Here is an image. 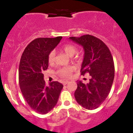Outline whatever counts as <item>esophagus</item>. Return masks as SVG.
I'll list each match as a JSON object with an SVG mask.
<instances>
[{
    "mask_svg": "<svg viewBox=\"0 0 133 133\" xmlns=\"http://www.w3.org/2000/svg\"><path fill=\"white\" fill-rule=\"evenodd\" d=\"M68 83H69V81H64V82L62 83H63V84H64V85H65V84H68Z\"/></svg>",
    "mask_w": 133,
    "mask_h": 133,
    "instance_id": "34e87169",
    "label": "esophagus"
}]
</instances>
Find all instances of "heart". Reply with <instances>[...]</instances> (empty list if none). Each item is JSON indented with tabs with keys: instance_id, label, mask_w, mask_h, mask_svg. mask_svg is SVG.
Masks as SVG:
<instances>
[{
	"instance_id": "b5f03b06",
	"label": "heart",
	"mask_w": 133,
	"mask_h": 133,
	"mask_svg": "<svg viewBox=\"0 0 133 133\" xmlns=\"http://www.w3.org/2000/svg\"><path fill=\"white\" fill-rule=\"evenodd\" d=\"M62 49H63V50L67 54L69 55L71 57L73 56L76 53L77 51L76 47L72 44H66L62 46ZM55 55H56V53H55V50H52L49 53V56H48V61H49V63H54L55 61ZM74 70V67L71 66V65L63 67V68H61L59 69V70L57 71V74H59L60 77L62 78H69L71 76V74H72Z\"/></svg>"
}]
</instances>
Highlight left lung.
I'll return each instance as SVG.
<instances>
[{
	"label": "left lung",
	"mask_w": 133,
	"mask_h": 133,
	"mask_svg": "<svg viewBox=\"0 0 133 133\" xmlns=\"http://www.w3.org/2000/svg\"><path fill=\"white\" fill-rule=\"evenodd\" d=\"M69 38L84 49L81 75L88 73L91 76L87 84L78 81L74 97L83 107L95 109L107 98L113 83L115 69L112 54L107 45L94 36L85 35Z\"/></svg>",
	"instance_id": "1"
}]
</instances>
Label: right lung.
Returning <instances> with one entry per match:
<instances>
[{
    "mask_svg": "<svg viewBox=\"0 0 133 133\" xmlns=\"http://www.w3.org/2000/svg\"><path fill=\"white\" fill-rule=\"evenodd\" d=\"M38 38L30 42L21 55L19 83L23 97L34 111L45 114L56 105L62 84L53 81L46 86L43 71L48 69L49 53L62 39Z\"/></svg>",
    "mask_w": 133,
    "mask_h": 133,
    "instance_id": "add662e5",
    "label": "right lung"
}]
</instances>
